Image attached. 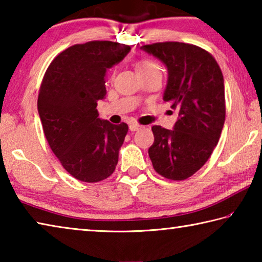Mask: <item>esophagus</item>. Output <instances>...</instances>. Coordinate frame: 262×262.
<instances>
[{"mask_svg": "<svg viewBox=\"0 0 262 262\" xmlns=\"http://www.w3.org/2000/svg\"><path fill=\"white\" fill-rule=\"evenodd\" d=\"M140 128H141V126L137 125V123H130V125H129V130L130 132H136V130H139Z\"/></svg>", "mask_w": 262, "mask_h": 262, "instance_id": "esophagus-1", "label": "esophagus"}]
</instances>
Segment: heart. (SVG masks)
Here are the masks:
<instances>
[{
	"mask_svg": "<svg viewBox=\"0 0 262 262\" xmlns=\"http://www.w3.org/2000/svg\"><path fill=\"white\" fill-rule=\"evenodd\" d=\"M157 66L152 63V62L150 61H140L136 63V70L137 73H141V72H145V70H149V69H152V68H156Z\"/></svg>",
	"mask_w": 262,
	"mask_h": 262,
	"instance_id": "1",
	"label": "heart"
}]
</instances>
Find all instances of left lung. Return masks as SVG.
<instances>
[{
    "label": "left lung",
    "instance_id": "left-lung-1",
    "mask_svg": "<svg viewBox=\"0 0 262 262\" xmlns=\"http://www.w3.org/2000/svg\"><path fill=\"white\" fill-rule=\"evenodd\" d=\"M167 69L164 101L178 111L173 129L154 126L149 157L157 173L185 180L205 165L219 143L225 120L224 79L210 53L185 42L144 45Z\"/></svg>",
    "mask_w": 262,
    "mask_h": 262
}]
</instances>
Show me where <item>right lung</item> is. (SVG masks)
Wrapping results in <instances>:
<instances>
[{"mask_svg":"<svg viewBox=\"0 0 262 262\" xmlns=\"http://www.w3.org/2000/svg\"><path fill=\"white\" fill-rule=\"evenodd\" d=\"M130 47L89 41L60 53L43 76L38 113L52 151L68 173L98 183L113 173L128 126L98 118L97 101L106 95L107 69L121 62Z\"/></svg>","mask_w":262,"mask_h":262,"instance_id":"obj_1","label":"right lung"}]
</instances>
